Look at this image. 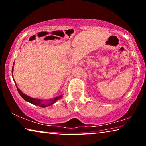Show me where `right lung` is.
Segmentation results:
<instances>
[{
  "instance_id": "obj_1",
  "label": "right lung",
  "mask_w": 146,
  "mask_h": 146,
  "mask_svg": "<svg viewBox=\"0 0 146 146\" xmlns=\"http://www.w3.org/2000/svg\"><path fill=\"white\" fill-rule=\"evenodd\" d=\"M17 86V90H18V92H19V93L20 94V95L21 96L22 98H23L24 100H25L26 101L29 102H30V103L33 104H34V105H36V106H40V107L44 108V107H47V106H50L52 104H53L56 102L58 100L60 99L62 96H60L55 98L51 100L50 101V102H48V104L43 103L40 100L33 98H31V97L28 96H27V95H25V94H23L21 90H20L19 88H18L17 86Z\"/></svg>"
}]
</instances>
